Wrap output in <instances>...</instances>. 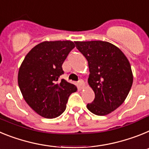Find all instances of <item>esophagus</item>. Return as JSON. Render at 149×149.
<instances>
[{
	"label": "esophagus",
	"mask_w": 149,
	"mask_h": 149,
	"mask_svg": "<svg viewBox=\"0 0 149 149\" xmlns=\"http://www.w3.org/2000/svg\"><path fill=\"white\" fill-rule=\"evenodd\" d=\"M78 84H79V88H84V87H85V82H84V81L83 80H79V82H78Z\"/></svg>",
	"instance_id": "obj_1"
}]
</instances>
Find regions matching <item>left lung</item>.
Returning a JSON list of instances; mask_svg holds the SVG:
<instances>
[{
	"label": "left lung",
	"mask_w": 149,
	"mask_h": 149,
	"mask_svg": "<svg viewBox=\"0 0 149 149\" xmlns=\"http://www.w3.org/2000/svg\"><path fill=\"white\" fill-rule=\"evenodd\" d=\"M88 63V85L95 98L87 108L97 116H107L120 107L128 95L134 76L128 59L113 44L101 40L75 41Z\"/></svg>",
	"instance_id": "1"
}]
</instances>
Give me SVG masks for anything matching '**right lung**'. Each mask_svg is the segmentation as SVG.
<instances>
[{
	"label": "right lung",
	"mask_w": 149,
	"mask_h": 149,
	"mask_svg": "<svg viewBox=\"0 0 149 149\" xmlns=\"http://www.w3.org/2000/svg\"><path fill=\"white\" fill-rule=\"evenodd\" d=\"M74 47L72 41H44L27 54L19 67L18 84L23 98L42 117L61 116L69 96L77 91L65 79L58 82L64 73L62 64Z\"/></svg>",
	"instance_id": "obj_1"
}]
</instances>
